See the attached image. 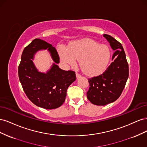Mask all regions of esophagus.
I'll return each mask as SVG.
<instances>
[{"label":"esophagus","instance_id":"1","mask_svg":"<svg viewBox=\"0 0 147 147\" xmlns=\"http://www.w3.org/2000/svg\"><path fill=\"white\" fill-rule=\"evenodd\" d=\"M76 77H77V79H78L80 78H81V75H80V74H78L77 72H76Z\"/></svg>","mask_w":147,"mask_h":147}]
</instances>
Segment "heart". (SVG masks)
I'll list each match as a JSON object with an SVG mask.
<instances>
[{"label": "heart", "instance_id": "b5f03b06", "mask_svg": "<svg viewBox=\"0 0 147 147\" xmlns=\"http://www.w3.org/2000/svg\"><path fill=\"white\" fill-rule=\"evenodd\" d=\"M57 52L61 60L65 64L74 65L76 60H79L82 71L89 76L102 73L110 59L109 48L90 38L72 42L67 48L60 47Z\"/></svg>", "mask_w": 147, "mask_h": 147}]
</instances>
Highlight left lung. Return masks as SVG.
I'll use <instances>...</instances> for the list:
<instances>
[{"label": "left lung", "mask_w": 147, "mask_h": 147, "mask_svg": "<svg viewBox=\"0 0 147 147\" xmlns=\"http://www.w3.org/2000/svg\"><path fill=\"white\" fill-rule=\"evenodd\" d=\"M104 37L115 51L113 61L102 75L89 80L88 99L96 105H105L115 102L121 95L129 76L126 55L121 44L107 34Z\"/></svg>", "instance_id": "1"}]
</instances>
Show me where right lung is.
Instances as JSON below:
<instances>
[{"mask_svg":"<svg viewBox=\"0 0 147 147\" xmlns=\"http://www.w3.org/2000/svg\"><path fill=\"white\" fill-rule=\"evenodd\" d=\"M47 49L53 61L51 69L42 73L36 67L33 60L39 51ZM59 57L51 44L36 38L23 51L18 67L20 81L29 99L39 107L55 109L64 102L68 87L76 80L73 71L61 69L57 64Z\"/></svg>","mask_w":147,"mask_h":147,"instance_id":"right-lung-1","label":"right lung"}]
</instances>
